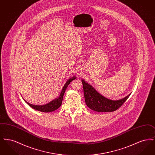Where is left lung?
Wrapping results in <instances>:
<instances>
[{
	"label": "left lung",
	"instance_id": "obj_1",
	"mask_svg": "<svg viewBox=\"0 0 155 155\" xmlns=\"http://www.w3.org/2000/svg\"><path fill=\"white\" fill-rule=\"evenodd\" d=\"M82 82L85 103L91 109L96 111L109 112L116 110L130 95L129 94L124 98L118 101H112L101 95L84 80H82Z\"/></svg>",
	"mask_w": 155,
	"mask_h": 155
}]
</instances>
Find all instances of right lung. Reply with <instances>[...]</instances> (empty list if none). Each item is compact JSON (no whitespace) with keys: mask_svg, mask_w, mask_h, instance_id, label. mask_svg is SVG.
I'll return each instance as SVG.
<instances>
[{"mask_svg":"<svg viewBox=\"0 0 155 155\" xmlns=\"http://www.w3.org/2000/svg\"><path fill=\"white\" fill-rule=\"evenodd\" d=\"M75 79V77H73L71 78H70V80H68L67 81L66 83L65 84V85H64L63 88L62 89L60 95L59 96L58 98H56V99L52 101V102H49V103H47L45 105H34L32 104L28 103L27 102L25 101V102L27 103L30 107H31L32 108L37 110L40 111H42V112H51L53 111L56 110V109H58L59 107H60V106L61 105L62 103V101H63V97L64 94L66 91L68 85H69V84Z\"/></svg>","mask_w":155,"mask_h":155,"instance_id":"add662e5","label":"right lung"}]
</instances>
